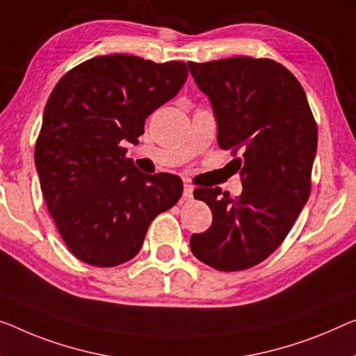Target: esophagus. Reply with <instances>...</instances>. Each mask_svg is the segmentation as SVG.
Wrapping results in <instances>:
<instances>
[{"mask_svg": "<svg viewBox=\"0 0 356 356\" xmlns=\"http://www.w3.org/2000/svg\"><path fill=\"white\" fill-rule=\"evenodd\" d=\"M192 198H193V185L188 184V182H185L184 184V200L185 201H190Z\"/></svg>", "mask_w": 356, "mask_h": 356, "instance_id": "obj_1", "label": "esophagus"}]
</instances>
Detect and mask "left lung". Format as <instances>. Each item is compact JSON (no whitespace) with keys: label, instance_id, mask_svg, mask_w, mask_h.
<instances>
[{"label":"left lung","instance_id":"obj_1","mask_svg":"<svg viewBox=\"0 0 356 356\" xmlns=\"http://www.w3.org/2000/svg\"><path fill=\"white\" fill-rule=\"evenodd\" d=\"M188 70L211 102L217 144L240 153L230 164L243 184L235 200L219 187L195 190L212 225L192 235L190 249L222 272L251 268L283 243L309 200L316 123L300 83L278 62L232 57L188 62Z\"/></svg>","mask_w":356,"mask_h":356}]
</instances>
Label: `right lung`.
<instances>
[{"instance_id":"1","label":"right lung","mask_w":356,"mask_h":356,"mask_svg":"<svg viewBox=\"0 0 356 356\" xmlns=\"http://www.w3.org/2000/svg\"><path fill=\"white\" fill-rule=\"evenodd\" d=\"M187 76L184 62L113 54L79 63L56 84L35 164L49 214L79 261L95 267L131 261L152 220L182 196L180 177L139 171L123 144H139L145 118Z\"/></svg>"}]
</instances>
